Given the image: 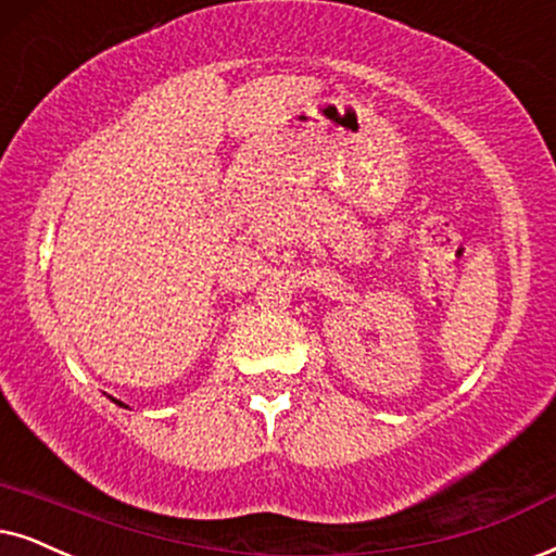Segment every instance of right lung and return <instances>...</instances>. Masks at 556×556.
<instances>
[{
  "label": "right lung",
  "instance_id": "1",
  "mask_svg": "<svg viewBox=\"0 0 556 556\" xmlns=\"http://www.w3.org/2000/svg\"><path fill=\"white\" fill-rule=\"evenodd\" d=\"M115 403H117V405H123V403H121V400H115ZM123 407H125V405H123Z\"/></svg>",
  "mask_w": 556,
  "mask_h": 556
}]
</instances>
